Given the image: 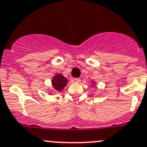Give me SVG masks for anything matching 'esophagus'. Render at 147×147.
I'll return each mask as SVG.
<instances>
[{
  "label": "esophagus",
  "mask_w": 147,
  "mask_h": 147,
  "mask_svg": "<svg viewBox=\"0 0 147 147\" xmlns=\"http://www.w3.org/2000/svg\"><path fill=\"white\" fill-rule=\"evenodd\" d=\"M73 80H74V82H75V83H80V78H74Z\"/></svg>",
  "instance_id": "esophagus-1"
}]
</instances>
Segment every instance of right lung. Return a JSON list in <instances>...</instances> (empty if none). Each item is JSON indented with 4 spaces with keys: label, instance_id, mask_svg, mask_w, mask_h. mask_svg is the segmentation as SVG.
<instances>
[{
    "label": "right lung",
    "instance_id": "1",
    "mask_svg": "<svg viewBox=\"0 0 147 147\" xmlns=\"http://www.w3.org/2000/svg\"><path fill=\"white\" fill-rule=\"evenodd\" d=\"M67 83V80L66 79V78H64L62 75H59V74L54 76L52 80L53 87L55 91H59V92L61 91L66 86Z\"/></svg>",
    "mask_w": 147,
    "mask_h": 147
}]
</instances>
